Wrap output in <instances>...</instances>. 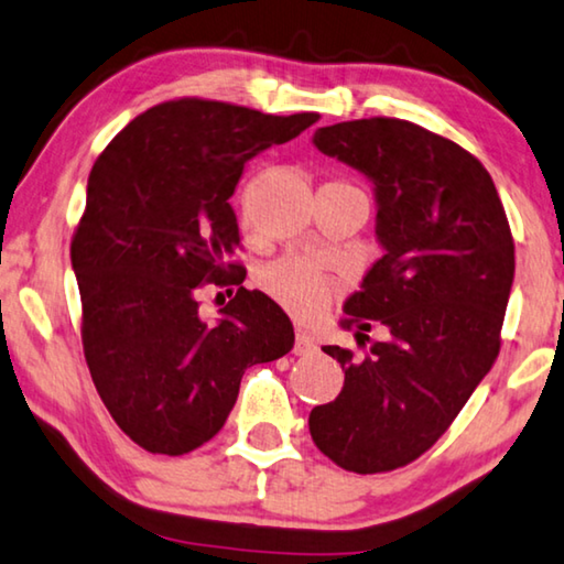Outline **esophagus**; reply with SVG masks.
I'll use <instances>...</instances> for the list:
<instances>
[{"label": "esophagus", "instance_id": "1", "mask_svg": "<svg viewBox=\"0 0 564 564\" xmlns=\"http://www.w3.org/2000/svg\"><path fill=\"white\" fill-rule=\"evenodd\" d=\"M315 350H317L315 340H312V337L305 335V333H297V337H294V348H292V352H294V355H312Z\"/></svg>", "mask_w": 564, "mask_h": 564}]
</instances>
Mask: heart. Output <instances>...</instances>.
I'll use <instances>...</instances> for the list:
<instances>
[{"label": "heart", "instance_id": "heart-1", "mask_svg": "<svg viewBox=\"0 0 564 564\" xmlns=\"http://www.w3.org/2000/svg\"><path fill=\"white\" fill-rule=\"evenodd\" d=\"M350 186V184H345ZM259 284L270 297L282 305L290 315L300 319H317L330 307L335 294L340 292V276L323 270L305 257H282L264 267Z\"/></svg>", "mask_w": 564, "mask_h": 564}]
</instances>
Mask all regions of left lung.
Instances as JSON below:
<instances>
[{"label":"left lung","mask_w":564,"mask_h":564,"mask_svg":"<svg viewBox=\"0 0 564 564\" xmlns=\"http://www.w3.org/2000/svg\"><path fill=\"white\" fill-rule=\"evenodd\" d=\"M312 141L372 181L386 254L340 319L366 355L323 348L345 368V383L312 409L310 433L345 471H393L444 436L497 360L512 229L481 161L411 120H345L317 128ZM376 324L387 340L371 344Z\"/></svg>","instance_id":"left-lung-1"}]
</instances>
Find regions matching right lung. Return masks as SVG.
Wrapping results in <instances>:
<instances>
[{
	"label": "right lung",
	"instance_id": "obj_1",
	"mask_svg": "<svg viewBox=\"0 0 564 564\" xmlns=\"http://www.w3.org/2000/svg\"><path fill=\"white\" fill-rule=\"evenodd\" d=\"M317 118L176 98L141 112L95 161L70 245L83 352L112 421L145 452L204 446L237 403L245 370L292 350L282 307L241 288L229 198L249 159ZM206 283L238 290L214 326L197 315Z\"/></svg>",
	"mask_w": 564,
	"mask_h": 564
}]
</instances>
